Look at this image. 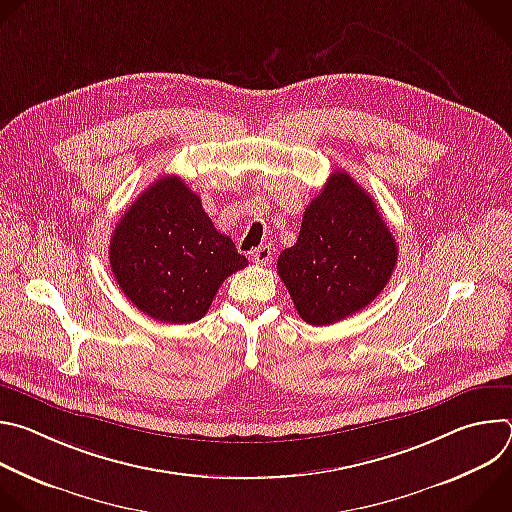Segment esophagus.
I'll use <instances>...</instances> for the list:
<instances>
[{
	"instance_id": "34e87169",
	"label": "esophagus",
	"mask_w": 512,
	"mask_h": 512,
	"mask_svg": "<svg viewBox=\"0 0 512 512\" xmlns=\"http://www.w3.org/2000/svg\"><path fill=\"white\" fill-rule=\"evenodd\" d=\"M271 255H273V249L269 245H261L251 253V259L255 265H267L271 261Z\"/></svg>"
}]
</instances>
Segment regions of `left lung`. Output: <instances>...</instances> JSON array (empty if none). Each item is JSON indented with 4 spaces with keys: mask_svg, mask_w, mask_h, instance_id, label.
I'll return each mask as SVG.
<instances>
[{
    "mask_svg": "<svg viewBox=\"0 0 512 512\" xmlns=\"http://www.w3.org/2000/svg\"><path fill=\"white\" fill-rule=\"evenodd\" d=\"M397 263V243L375 200L334 172L308 204L300 237L281 251L277 273L304 322L336 324L379 294Z\"/></svg>",
    "mask_w": 512,
    "mask_h": 512,
    "instance_id": "left-lung-1",
    "label": "left lung"
}]
</instances>
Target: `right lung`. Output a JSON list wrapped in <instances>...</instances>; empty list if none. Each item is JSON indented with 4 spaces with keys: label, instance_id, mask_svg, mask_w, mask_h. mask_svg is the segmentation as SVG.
<instances>
[{
    "label": "right lung",
    "instance_id": "add662e5",
    "mask_svg": "<svg viewBox=\"0 0 512 512\" xmlns=\"http://www.w3.org/2000/svg\"><path fill=\"white\" fill-rule=\"evenodd\" d=\"M109 263L129 302L166 324L200 320L221 283L249 265L178 176L156 180L127 208L111 235Z\"/></svg>",
    "mask_w": 512,
    "mask_h": 512
}]
</instances>
